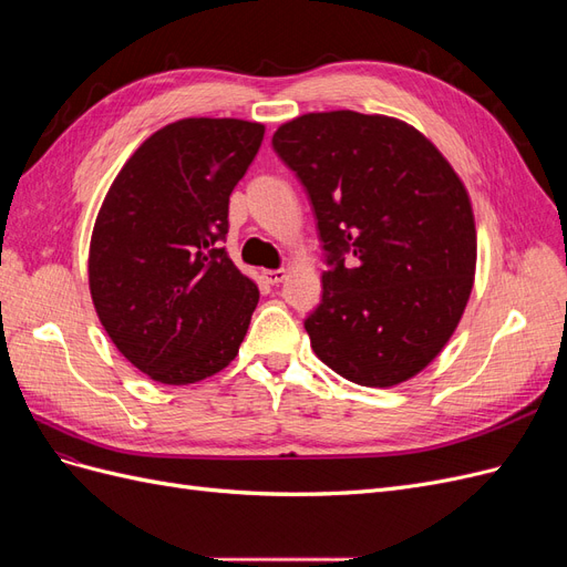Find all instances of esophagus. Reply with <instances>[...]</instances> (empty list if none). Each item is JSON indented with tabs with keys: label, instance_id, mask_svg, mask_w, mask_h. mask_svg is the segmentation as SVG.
<instances>
[{
	"label": "esophagus",
	"instance_id": "34e87169",
	"mask_svg": "<svg viewBox=\"0 0 567 567\" xmlns=\"http://www.w3.org/2000/svg\"><path fill=\"white\" fill-rule=\"evenodd\" d=\"M262 279L267 284H271V286H277V284H281L286 279V269H265L262 271Z\"/></svg>",
	"mask_w": 567,
	"mask_h": 567
}]
</instances>
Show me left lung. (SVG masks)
I'll return each instance as SVG.
<instances>
[{"label": "left lung", "mask_w": 567, "mask_h": 567, "mask_svg": "<svg viewBox=\"0 0 567 567\" xmlns=\"http://www.w3.org/2000/svg\"><path fill=\"white\" fill-rule=\"evenodd\" d=\"M271 144L310 194L331 265L305 319L315 354L357 385L414 379L450 342L473 290L466 186L425 134L390 115L305 113Z\"/></svg>", "instance_id": "1"}]
</instances>
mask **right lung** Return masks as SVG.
Returning <instances> with one entry per match:
<instances>
[{"instance_id":"add662e5","label":"right lung","mask_w":567,"mask_h":567,"mask_svg":"<svg viewBox=\"0 0 567 567\" xmlns=\"http://www.w3.org/2000/svg\"><path fill=\"white\" fill-rule=\"evenodd\" d=\"M265 125L184 117L153 132L113 179L90 241L96 317L132 367L188 385L229 367L260 300L219 248L229 196Z\"/></svg>"}]
</instances>
